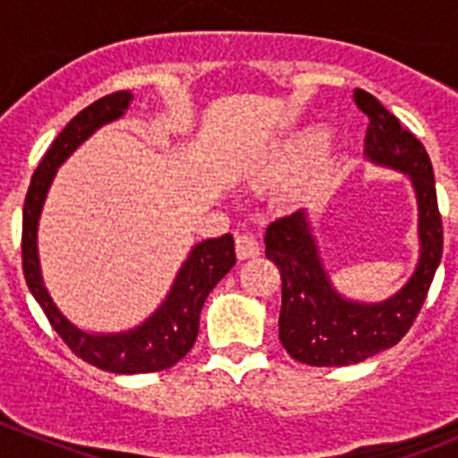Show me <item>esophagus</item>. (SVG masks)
Wrapping results in <instances>:
<instances>
[{
	"label": "esophagus",
	"instance_id": "1",
	"mask_svg": "<svg viewBox=\"0 0 458 458\" xmlns=\"http://www.w3.org/2000/svg\"><path fill=\"white\" fill-rule=\"evenodd\" d=\"M261 254V245L252 236H238L236 238V257L238 261H248Z\"/></svg>",
	"mask_w": 458,
	"mask_h": 458
}]
</instances>
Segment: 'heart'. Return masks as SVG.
<instances>
[{
  "instance_id": "1",
  "label": "heart",
  "mask_w": 458,
  "mask_h": 458,
  "mask_svg": "<svg viewBox=\"0 0 458 458\" xmlns=\"http://www.w3.org/2000/svg\"><path fill=\"white\" fill-rule=\"evenodd\" d=\"M339 160L342 148L330 131L295 132L270 144L250 172L242 174V185L252 192L279 185V206L286 210L302 208L330 185Z\"/></svg>"
}]
</instances>
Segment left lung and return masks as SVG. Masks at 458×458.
<instances>
[{"label": "left lung", "mask_w": 458, "mask_h": 458, "mask_svg": "<svg viewBox=\"0 0 458 458\" xmlns=\"http://www.w3.org/2000/svg\"><path fill=\"white\" fill-rule=\"evenodd\" d=\"M353 100L369 116L367 163L411 181L418 204V261L390 298L355 301L335 286L307 210L273 222L266 232V257L282 275L279 342L291 358L311 367L358 365L394 346L418 317L443 257L434 167L422 141L402 128L371 93L355 89Z\"/></svg>", "instance_id": "8db88e82"}]
</instances>
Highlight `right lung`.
Wrapping results in <instances>:
<instances>
[{"mask_svg": "<svg viewBox=\"0 0 458 458\" xmlns=\"http://www.w3.org/2000/svg\"><path fill=\"white\" fill-rule=\"evenodd\" d=\"M132 98H135L132 91L112 93L89 105L75 119H71V123L52 141L46 157L40 160L38 169L31 176L30 192L22 208V270L31 295L43 307L47 321L71 346L72 353H78L89 365L109 371V374H148V371L169 369L176 365L194 346L206 298L236 264L232 233L197 242L190 248L163 302L135 327L119 330V333L84 330L59 310L47 291L43 268H40V213H43L47 192L59 167L93 132L100 131L103 125L123 119Z\"/></svg>", "mask_w": 458, "mask_h": 458, "instance_id": "right-lung-1", "label": "right lung"}]
</instances>
